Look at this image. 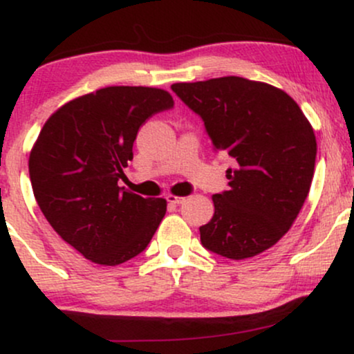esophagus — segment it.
Segmentation results:
<instances>
[{"mask_svg": "<svg viewBox=\"0 0 354 354\" xmlns=\"http://www.w3.org/2000/svg\"><path fill=\"white\" fill-rule=\"evenodd\" d=\"M166 201H168L169 205H181V203H185V198L174 196V194H168V196H166Z\"/></svg>", "mask_w": 354, "mask_h": 354, "instance_id": "34e87169", "label": "esophagus"}]
</instances>
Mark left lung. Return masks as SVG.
Masks as SVG:
<instances>
[{"label": "left lung", "mask_w": 354, "mask_h": 354, "mask_svg": "<svg viewBox=\"0 0 354 354\" xmlns=\"http://www.w3.org/2000/svg\"><path fill=\"white\" fill-rule=\"evenodd\" d=\"M171 89L205 123L214 151L234 160L230 189L213 196L201 245L230 259L256 256L281 239L310 193L316 138L290 95L239 76Z\"/></svg>", "instance_id": "8db88e82"}]
</instances>
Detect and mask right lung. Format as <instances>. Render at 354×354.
<instances>
[{
	"label": "right lung",
	"instance_id": "obj_1",
	"mask_svg": "<svg viewBox=\"0 0 354 354\" xmlns=\"http://www.w3.org/2000/svg\"><path fill=\"white\" fill-rule=\"evenodd\" d=\"M168 91L108 86L53 113L30 154V180L39 209L84 258L116 266L146 250L166 213L163 198L118 186L133 160L138 129L171 109Z\"/></svg>",
	"mask_w": 354,
	"mask_h": 354
}]
</instances>
